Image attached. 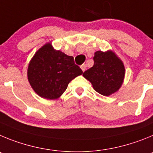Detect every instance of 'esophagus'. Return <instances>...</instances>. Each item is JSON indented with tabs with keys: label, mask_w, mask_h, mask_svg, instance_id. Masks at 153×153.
I'll return each instance as SVG.
<instances>
[{
	"label": "esophagus",
	"mask_w": 153,
	"mask_h": 153,
	"mask_svg": "<svg viewBox=\"0 0 153 153\" xmlns=\"http://www.w3.org/2000/svg\"><path fill=\"white\" fill-rule=\"evenodd\" d=\"M81 68H82V70L83 71H85V69H86V65H81Z\"/></svg>",
	"instance_id": "esophagus-1"
}]
</instances>
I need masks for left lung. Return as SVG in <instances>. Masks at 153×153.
I'll use <instances>...</instances> for the list:
<instances>
[{"instance_id":"8db88e82","label":"left lung","mask_w":153,"mask_h":153,"mask_svg":"<svg viewBox=\"0 0 153 153\" xmlns=\"http://www.w3.org/2000/svg\"><path fill=\"white\" fill-rule=\"evenodd\" d=\"M94 65L83 73L94 89L104 96L118 91L123 82L125 69L123 62L111 51H97L94 56Z\"/></svg>"}]
</instances>
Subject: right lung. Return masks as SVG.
I'll return each mask as SVG.
<instances>
[{
  "label": "right lung",
  "mask_w": 153,
  "mask_h": 153,
  "mask_svg": "<svg viewBox=\"0 0 153 153\" xmlns=\"http://www.w3.org/2000/svg\"><path fill=\"white\" fill-rule=\"evenodd\" d=\"M82 73L72 56L55 50L50 43L37 51L27 70L29 82L36 93L50 100L59 97L71 80Z\"/></svg>",
  "instance_id": "right-lung-1"
}]
</instances>
